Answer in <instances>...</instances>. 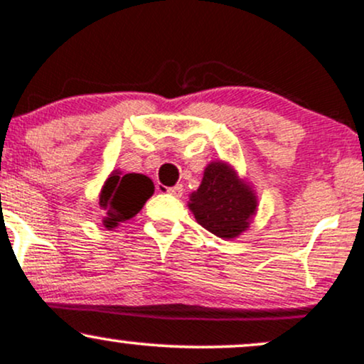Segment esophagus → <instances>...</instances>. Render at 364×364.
Listing matches in <instances>:
<instances>
[{"label": "esophagus", "instance_id": "1", "mask_svg": "<svg viewBox=\"0 0 364 364\" xmlns=\"http://www.w3.org/2000/svg\"><path fill=\"white\" fill-rule=\"evenodd\" d=\"M168 195H171V196H176V198H179V196L183 195V186L181 185H176V186H171V188H168Z\"/></svg>", "mask_w": 364, "mask_h": 364}]
</instances>
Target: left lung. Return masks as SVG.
I'll list each match as a JSON object with an SVG mask.
<instances>
[{
  "instance_id": "8db88e82",
  "label": "left lung",
  "mask_w": 364,
  "mask_h": 364,
  "mask_svg": "<svg viewBox=\"0 0 364 364\" xmlns=\"http://www.w3.org/2000/svg\"><path fill=\"white\" fill-rule=\"evenodd\" d=\"M196 223L219 237H236L250 225L257 198L224 162L205 168L202 185L190 196Z\"/></svg>"
}]
</instances>
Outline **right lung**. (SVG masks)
I'll list each match as a JSON object with an SVG mask.
<instances>
[{
  "instance_id": "1",
  "label": "right lung",
  "mask_w": 364,
  "mask_h": 364,
  "mask_svg": "<svg viewBox=\"0 0 364 364\" xmlns=\"http://www.w3.org/2000/svg\"><path fill=\"white\" fill-rule=\"evenodd\" d=\"M154 193V183L144 174L129 173L119 176L112 173L101 191L99 205L102 207L104 225L114 228L123 220L132 219L141 210Z\"/></svg>"
}]
</instances>
